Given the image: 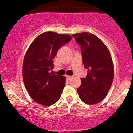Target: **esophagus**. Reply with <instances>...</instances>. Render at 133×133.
Segmentation results:
<instances>
[{"instance_id":"1","label":"esophagus","mask_w":133,"mask_h":133,"mask_svg":"<svg viewBox=\"0 0 133 133\" xmlns=\"http://www.w3.org/2000/svg\"><path fill=\"white\" fill-rule=\"evenodd\" d=\"M66 80H70V78H72V76H69V75H66Z\"/></svg>"}]
</instances>
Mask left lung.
I'll use <instances>...</instances> for the list:
<instances>
[{"label":"left lung","instance_id":"8db88e82","mask_svg":"<svg viewBox=\"0 0 133 133\" xmlns=\"http://www.w3.org/2000/svg\"><path fill=\"white\" fill-rule=\"evenodd\" d=\"M81 46L83 63L88 69L85 78H81L77 89L82 101L94 104L102 101L112 85L113 63L106 45L97 36L89 32L72 35Z\"/></svg>","mask_w":133,"mask_h":133}]
</instances>
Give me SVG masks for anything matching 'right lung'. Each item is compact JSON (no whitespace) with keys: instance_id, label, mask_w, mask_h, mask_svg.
<instances>
[{"instance_id":"right-lung-1","label":"right lung","mask_w":133,"mask_h":133,"mask_svg":"<svg viewBox=\"0 0 133 133\" xmlns=\"http://www.w3.org/2000/svg\"><path fill=\"white\" fill-rule=\"evenodd\" d=\"M72 39L69 35L46 32L37 36L28 49L23 66V78L35 102L50 106L58 101L65 87L66 77L50 72L58 49Z\"/></svg>"}]
</instances>
